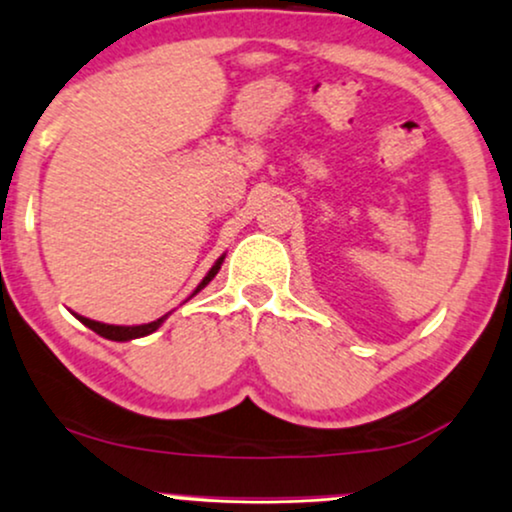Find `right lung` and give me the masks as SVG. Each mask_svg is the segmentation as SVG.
<instances>
[{
    "mask_svg": "<svg viewBox=\"0 0 512 512\" xmlns=\"http://www.w3.org/2000/svg\"><path fill=\"white\" fill-rule=\"evenodd\" d=\"M222 261H225V256H220L218 261H215V266L208 270V275H206V278H203L201 282H198V287H196V290H194V294L201 292L203 287H206L208 282L213 280L215 275H218V270H220V266H222ZM194 294H191V297H194ZM76 318H78V321L83 323V326H88L90 330H95V333L102 335V338H107V340H114V342H126V340H136V338H143V335H150V333H155V330H158V328L162 326V321H165L167 314L162 316V318H158V321L143 323V326H110V323L90 321V318H86V316H76Z\"/></svg>",
    "mask_w": 512,
    "mask_h": 512,
    "instance_id": "1",
    "label": "right lung"
}]
</instances>
